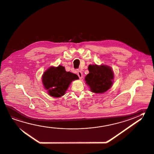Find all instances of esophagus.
I'll use <instances>...</instances> for the list:
<instances>
[{"instance_id":"1","label":"esophagus","mask_w":154,"mask_h":154,"mask_svg":"<svg viewBox=\"0 0 154 154\" xmlns=\"http://www.w3.org/2000/svg\"><path fill=\"white\" fill-rule=\"evenodd\" d=\"M77 74H78L79 78H80V79H81L82 78V73L81 71L78 70V72H77Z\"/></svg>"}]
</instances>
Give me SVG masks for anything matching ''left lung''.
Segmentation results:
<instances>
[{"label": "left lung", "mask_w": 154, "mask_h": 154, "mask_svg": "<svg viewBox=\"0 0 154 154\" xmlns=\"http://www.w3.org/2000/svg\"><path fill=\"white\" fill-rule=\"evenodd\" d=\"M88 70L89 73L86 75L85 80L92 92L103 93L111 87L114 74L108 66L89 65Z\"/></svg>", "instance_id": "1"}]
</instances>
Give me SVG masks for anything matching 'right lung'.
I'll return each mask as SVG.
<instances>
[{
    "label": "right lung",
    "mask_w": 154,
    "mask_h": 154,
    "mask_svg": "<svg viewBox=\"0 0 154 154\" xmlns=\"http://www.w3.org/2000/svg\"><path fill=\"white\" fill-rule=\"evenodd\" d=\"M76 79H79L76 74L66 72L64 67L59 66L51 67L45 72L42 83L50 95L59 97L65 94L70 82Z\"/></svg>",
    "instance_id": "1"
}]
</instances>
